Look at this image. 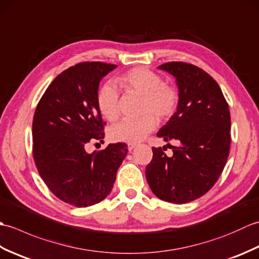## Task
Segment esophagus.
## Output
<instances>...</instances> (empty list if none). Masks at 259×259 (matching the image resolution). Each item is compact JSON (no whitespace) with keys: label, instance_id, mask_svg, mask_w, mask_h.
Here are the masks:
<instances>
[{"label":"esophagus","instance_id":"34e87169","mask_svg":"<svg viewBox=\"0 0 259 259\" xmlns=\"http://www.w3.org/2000/svg\"><path fill=\"white\" fill-rule=\"evenodd\" d=\"M136 147H137L136 144H129V145H128V150L131 152V151H133V150L135 149Z\"/></svg>","mask_w":259,"mask_h":259}]
</instances>
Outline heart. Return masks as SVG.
<instances>
[{
	"label": "heart",
	"mask_w": 259,
	"mask_h": 259,
	"mask_svg": "<svg viewBox=\"0 0 259 259\" xmlns=\"http://www.w3.org/2000/svg\"><path fill=\"white\" fill-rule=\"evenodd\" d=\"M121 89L142 97V112L151 111L159 119H167L178 103V92L174 87L162 83L161 76L147 68H135L115 79ZM118 92L112 84H104L98 92L97 101L101 114L109 121L119 114ZM146 113L138 119H123L109 129V138L115 142L137 144L155 129L156 118Z\"/></svg>",
	"instance_id": "1"
}]
</instances>
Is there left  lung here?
I'll return each instance as SVG.
<instances>
[{"label":"left lung","instance_id":"left-lung-1","mask_svg":"<svg viewBox=\"0 0 259 259\" xmlns=\"http://www.w3.org/2000/svg\"><path fill=\"white\" fill-rule=\"evenodd\" d=\"M158 69L176 79L178 104L157 136L180 145L170 157L163 147L152 148L146 178L159 199L186 203L205 195L223 172L230 147L229 107L217 82L196 65L168 62Z\"/></svg>","mask_w":259,"mask_h":259}]
</instances>
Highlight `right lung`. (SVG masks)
<instances>
[{
    "label": "right lung",
    "mask_w": 259,
    "mask_h": 259,
    "mask_svg": "<svg viewBox=\"0 0 259 259\" xmlns=\"http://www.w3.org/2000/svg\"><path fill=\"white\" fill-rule=\"evenodd\" d=\"M115 68L102 62L75 64L51 82L35 109L32 137L37 171L59 199L75 207L96 205L111 192L128 153L122 142L97 153L85 151L91 139L104 138L99 83Z\"/></svg>",
    "instance_id": "obj_1"
}]
</instances>
